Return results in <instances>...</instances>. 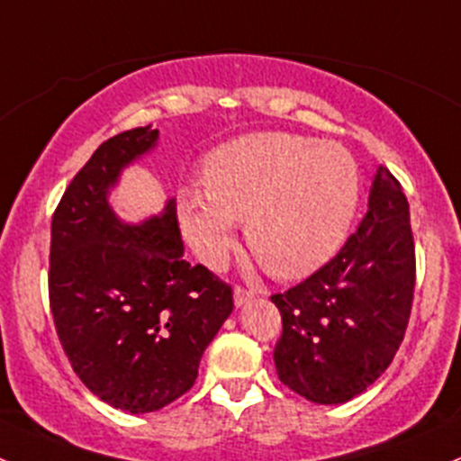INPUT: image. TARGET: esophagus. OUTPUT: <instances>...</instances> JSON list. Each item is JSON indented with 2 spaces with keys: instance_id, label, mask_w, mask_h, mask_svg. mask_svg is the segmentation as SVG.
I'll return each mask as SVG.
<instances>
[{
  "instance_id": "obj_1",
  "label": "esophagus",
  "mask_w": 461,
  "mask_h": 461,
  "mask_svg": "<svg viewBox=\"0 0 461 461\" xmlns=\"http://www.w3.org/2000/svg\"><path fill=\"white\" fill-rule=\"evenodd\" d=\"M232 300H235V306L237 308H241V306H246V303H249V302L255 300V293L253 291H246V288H241V286H237L235 291H232Z\"/></svg>"
}]
</instances>
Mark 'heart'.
<instances>
[{
  "instance_id": "b5f03b06",
  "label": "heart",
  "mask_w": 461,
  "mask_h": 461,
  "mask_svg": "<svg viewBox=\"0 0 461 461\" xmlns=\"http://www.w3.org/2000/svg\"><path fill=\"white\" fill-rule=\"evenodd\" d=\"M203 188L177 191V217L193 253L220 266L246 221L250 250L268 273L302 279L335 258L353 226L362 179L339 144L295 132L241 135L208 153Z\"/></svg>"
}]
</instances>
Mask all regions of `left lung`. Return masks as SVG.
<instances>
[{"instance_id": "1", "label": "left lung", "mask_w": 461, "mask_h": 461, "mask_svg": "<svg viewBox=\"0 0 461 461\" xmlns=\"http://www.w3.org/2000/svg\"><path fill=\"white\" fill-rule=\"evenodd\" d=\"M415 288L408 199L379 166L368 211L339 253L270 297L282 312L279 379L315 404H344L388 368L404 339Z\"/></svg>"}]
</instances>
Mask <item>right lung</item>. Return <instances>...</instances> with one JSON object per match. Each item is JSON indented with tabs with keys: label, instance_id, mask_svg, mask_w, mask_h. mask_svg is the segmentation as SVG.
Returning <instances> with one entry per match:
<instances>
[{
	"label": "right lung",
	"instance_id": "add662e5",
	"mask_svg": "<svg viewBox=\"0 0 461 461\" xmlns=\"http://www.w3.org/2000/svg\"><path fill=\"white\" fill-rule=\"evenodd\" d=\"M153 126L104 141L66 188L50 226L49 295L70 366L99 400L141 415L191 391L232 312V291L184 259L175 199L128 224L113 211L122 173L158 146Z\"/></svg>",
	"mask_w": 461,
	"mask_h": 461
}]
</instances>
